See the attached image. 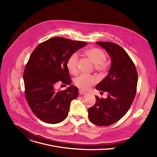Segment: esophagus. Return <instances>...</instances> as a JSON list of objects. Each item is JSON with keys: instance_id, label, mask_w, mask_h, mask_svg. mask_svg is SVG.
Returning <instances> with one entry per match:
<instances>
[{"instance_id": "1", "label": "esophagus", "mask_w": 157, "mask_h": 157, "mask_svg": "<svg viewBox=\"0 0 157 157\" xmlns=\"http://www.w3.org/2000/svg\"><path fill=\"white\" fill-rule=\"evenodd\" d=\"M86 93V92H84V91H82V90H79V94H80V95H84V94H85Z\"/></svg>"}]
</instances>
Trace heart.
Here are the masks:
<instances>
[{
	"instance_id": "obj_1",
	"label": "heart",
	"mask_w": 157,
	"mask_h": 157,
	"mask_svg": "<svg viewBox=\"0 0 157 157\" xmlns=\"http://www.w3.org/2000/svg\"><path fill=\"white\" fill-rule=\"evenodd\" d=\"M86 55L95 64V70L100 73H105L108 68V64L106 63V55L100 48H91L87 50L85 52ZM78 55L73 53L68 58L66 61V66L68 71L76 75L78 72ZM96 79L92 76L82 75L74 79V84L82 90H88L92 85L96 83Z\"/></svg>"
}]
</instances>
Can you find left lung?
<instances>
[{"instance_id": "left-lung-1", "label": "left lung", "mask_w": 157, "mask_h": 157, "mask_svg": "<svg viewBox=\"0 0 157 157\" xmlns=\"http://www.w3.org/2000/svg\"><path fill=\"white\" fill-rule=\"evenodd\" d=\"M96 43L106 50L111 59L107 76L96 87L108 95L106 99L95 96L97 101L88 109V117L95 125L107 126L127 113L136 94L138 75L132 60L121 46L111 42Z\"/></svg>"}]
</instances>
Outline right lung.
Returning <instances> with one entry per match:
<instances>
[{"mask_svg":"<svg viewBox=\"0 0 157 157\" xmlns=\"http://www.w3.org/2000/svg\"><path fill=\"white\" fill-rule=\"evenodd\" d=\"M86 44L57 36L38 44L31 54L24 73L25 95L31 110L41 121L55 124L68 116L71 101L78 96V89L71 85L56 91L55 85L59 81L65 86L71 84L66 61Z\"/></svg>","mask_w":157,"mask_h":157,"instance_id":"1","label":"right lung"}]
</instances>
